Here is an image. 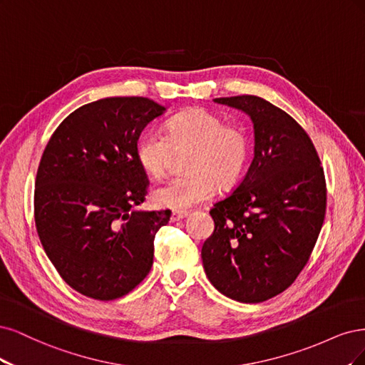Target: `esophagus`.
<instances>
[{
	"mask_svg": "<svg viewBox=\"0 0 365 365\" xmlns=\"http://www.w3.org/2000/svg\"><path fill=\"white\" fill-rule=\"evenodd\" d=\"M187 217V212H180V210H173L171 212V222H175V221H180L183 218Z\"/></svg>",
	"mask_w": 365,
	"mask_h": 365,
	"instance_id": "esophagus-1",
	"label": "esophagus"
}]
</instances>
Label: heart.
Listing matches in <instances>:
<instances>
[{"label": "heart", "mask_w": 365, "mask_h": 365, "mask_svg": "<svg viewBox=\"0 0 365 365\" xmlns=\"http://www.w3.org/2000/svg\"><path fill=\"white\" fill-rule=\"evenodd\" d=\"M187 150L185 174L153 192L155 202L168 209L185 210L206 202L220 187L237 183L249 160L250 143L240 125L225 124L221 116L206 109L191 108L165 124V136L147 132L138 139L135 156L153 179L167 178L173 151Z\"/></svg>", "instance_id": "obj_1"}]
</instances>
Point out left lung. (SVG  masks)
Wrapping results in <instances>:
<instances>
[{"label":"left lung","instance_id":"obj_1","mask_svg":"<svg viewBox=\"0 0 365 365\" xmlns=\"http://www.w3.org/2000/svg\"><path fill=\"white\" fill-rule=\"evenodd\" d=\"M214 101L250 116L255 158L210 209L205 273L226 297L259 303L285 291L309 259L326 214L324 173L307 132L274 104L256 96Z\"/></svg>","mask_w":365,"mask_h":365}]
</instances>
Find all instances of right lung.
<instances>
[{
	"label": "right lung",
	"instance_id": "add662e5",
	"mask_svg": "<svg viewBox=\"0 0 365 365\" xmlns=\"http://www.w3.org/2000/svg\"><path fill=\"white\" fill-rule=\"evenodd\" d=\"M167 109L144 97H109L68 115L36 174L34 221L66 284L96 300L125 296L153 265L170 210H139L147 174L135 156L148 123Z\"/></svg>",
	"mask_w": 365,
	"mask_h": 365
}]
</instances>
